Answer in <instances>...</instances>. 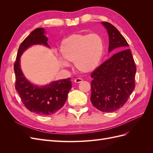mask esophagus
I'll use <instances>...</instances> for the list:
<instances>
[{"instance_id": "esophagus-1", "label": "esophagus", "mask_w": 153, "mask_h": 153, "mask_svg": "<svg viewBox=\"0 0 153 153\" xmlns=\"http://www.w3.org/2000/svg\"><path fill=\"white\" fill-rule=\"evenodd\" d=\"M82 81H83V80L82 79V78H76L75 80H74V82H75V83H76V84H78V83H80Z\"/></svg>"}]
</instances>
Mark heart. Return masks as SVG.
I'll list each match as a JSON object with an SVG mask.
<instances>
[{
	"label": "heart",
	"instance_id": "heart-1",
	"mask_svg": "<svg viewBox=\"0 0 153 153\" xmlns=\"http://www.w3.org/2000/svg\"><path fill=\"white\" fill-rule=\"evenodd\" d=\"M105 51V42L98 33H76L64 39L61 45V52L64 65L67 61L75 62L76 69L81 73L93 71L100 64Z\"/></svg>",
	"mask_w": 153,
	"mask_h": 153
}]
</instances>
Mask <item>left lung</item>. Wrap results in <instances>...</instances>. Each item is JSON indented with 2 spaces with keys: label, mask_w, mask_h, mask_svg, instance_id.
I'll list each match as a JSON object with an SVG mask.
<instances>
[{
  "label": "left lung",
  "mask_w": 153,
  "mask_h": 153,
  "mask_svg": "<svg viewBox=\"0 0 153 153\" xmlns=\"http://www.w3.org/2000/svg\"><path fill=\"white\" fill-rule=\"evenodd\" d=\"M102 24L109 36L108 52H119L92 71L91 101L97 109L111 112L126 103L135 89L137 69L126 40L113 25L106 22Z\"/></svg>",
  "instance_id": "1"
}]
</instances>
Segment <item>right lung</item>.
Instances as JSON below:
<instances>
[{
	"instance_id": "obj_1",
	"label": "right lung",
	"mask_w": 153,
	"mask_h": 153,
	"mask_svg": "<svg viewBox=\"0 0 153 153\" xmlns=\"http://www.w3.org/2000/svg\"><path fill=\"white\" fill-rule=\"evenodd\" d=\"M44 33L43 28L36 29L20 44L14 64V70L15 89L23 104L30 112L41 115H49L57 112L65 103L68 92L72 87L71 78L55 81L39 87L26 79L20 66V56L27 48L36 44L49 47L48 38Z\"/></svg>"
}]
</instances>
